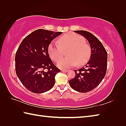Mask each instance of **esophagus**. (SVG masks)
I'll return each mask as SVG.
<instances>
[{
  "mask_svg": "<svg viewBox=\"0 0 126 126\" xmlns=\"http://www.w3.org/2000/svg\"><path fill=\"white\" fill-rule=\"evenodd\" d=\"M61 71L62 72H64V73H66V72H68V70H65V69H62Z\"/></svg>",
  "mask_w": 126,
  "mask_h": 126,
  "instance_id": "obj_1",
  "label": "esophagus"
}]
</instances>
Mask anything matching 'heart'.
<instances>
[{
    "label": "heart",
    "mask_w": 126,
    "mask_h": 126,
    "mask_svg": "<svg viewBox=\"0 0 126 126\" xmlns=\"http://www.w3.org/2000/svg\"><path fill=\"white\" fill-rule=\"evenodd\" d=\"M82 36L74 33H68L61 37L58 42L52 41L48 47L49 54L53 61H57L63 55L64 50L68 49L66 58L58 61L57 65L60 68H69L82 65L90 58L92 49Z\"/></svg>",
    "instance_id": "b5f03b06"
}]
</instances>
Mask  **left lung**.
Segmentation results:
<instances>
[{"mask_svg":"<svg viewBox=\"0 0 126 126\" xmlns=\"http://www.w3.org/2000/svg\"><path fill=\"white\" fill-rule=\"evenodd\" d=\"M74 32L88 40L92 53L87 64L78 70H75V76L69 81V84L77 92L87 93L97 87L105 76L108 54L102 43L92 33L83 30Z\"/></svg>","mask_w":126,"mask_h":126,"instance_id":"1","label":"left lung"}]
</instances>
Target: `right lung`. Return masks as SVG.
<instances>
[{"mask_svg":"<svg viewBox=\"0 0 126 126\" xmlns=\"http://www.w3.org/2000/svg\"><path fill=\"white\" fill-rule=\"evenodd\" d=\"M62 33L38 29L26 36L19 47L15 56L16 74L30 92L43 93L55 85V77L60 69L49 57L48 47L52 40Z\"/></svg>","mask_w":126,"mask_h":126,"instance_id":"obj_1","label":"right lung"}]
</instances>
